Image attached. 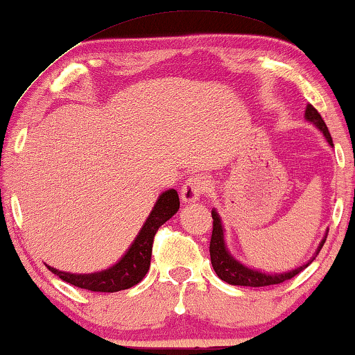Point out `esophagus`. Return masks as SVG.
I'll use <instances>...</instances> for the list:
<instances>
[{
	"instance_id": "34e87169",
	"label": "esophagus",
	"mask_w": 355,
	"mask_h": 355,
	"mask_svg": "<svg viewBox=\"0 0 355 355\" xmlns=\"http://www.w3.org/2000/svg\"><path fill=\"white\" fill-rule=\"evenodd\" d=\"M208 189V182L202 176H191L184 182L181 189V198L184 203L197 202L203 192Z\"/></svg>"
}]
</instances>
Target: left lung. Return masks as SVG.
Wrapping results in <instances>:
<instances>
[{"label": "left lung", "instance_id": "left-lung-1", "mask_svg": "<svg viewBox=\"0 0 355 355\" xmlns=\"http://www.w3.org/2000/svg\"><path fill=\"white\" fill-rule=\"evenodd\" d=\"M305 119H307L309 123H312L315 128H317L320 132L324 135L327 142L333 147V140H331V135H329L327 124H324L322 116H320L318 111L315 110L312 105H307V110H305ZM211 216H213V231H211V241H210V259H211L213 270H215L218 278L226 281L227 284H232V286L261 288V286L279 284L291 278H294L295 275H299L300 271H302L304 268H307V266L312 263V261L315 260V257L318 255V252L322 250V247L328 236V230H327L323 239L320 241L317 250H315L313 257L307 261V263L300 265L294 270L284 271V273H268V271H261V270L252 268V266L241 263V261L237 260L230 250H227V245L225 241V226H223L221 218H220V215H218V211L215 210V208L211 210Z\"/></svg>", "mask_w": 355, "mask_h": 355}]
</instances>
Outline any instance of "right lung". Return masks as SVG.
<instances>
[{
  "label": "right lung",
  "mask_w": 355,
  "mask_h": 355,
  "mask_svg": "<svg viewBox=\"0 0 355 355\" xmlns=\"http://www.w3.org/2000/svg\"><path fill=\"white\" fill-rule=\"evenodd\" d=\"M179 210V196L174 189L162 192L158 200L150 211L144 226L140 227L137 237L125 254L110 268L95 271V273H69L61 271L46 265L51 273L69 283L76 288L94 291V293H118V291L129 289L144 279L150 268V259H152L153 237L157 234L158 227L164 225L169 218L176 215Z\"/></svg>",
  "instance_id": "right-lung-1"
}]
</instances>
